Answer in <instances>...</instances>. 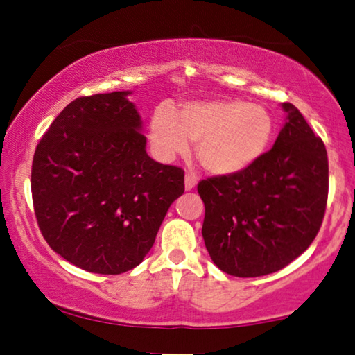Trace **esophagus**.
Here are the masks:
<instances>
[{
  "mask_svg": "<svg viewBox=\"0 0 355 355\" xmlns=\"http://www.w3.org/2000/svg\"><path fill=\"white\" fill-rule=\"evenodd\" d=\"M198 184V176L193 173L185 174V190H193Z\"/></svg>",
  "mask_w": 355,
  "mask_h": 355,
  "instance_id": "obj_1",
  "label": "esophagus"
}]
</instances>
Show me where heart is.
Segmentation results:
<instances>
[{"mask_svg": "<svg viewBox=\"0 0 355 355\" xmlns=\"http://www.w3.org/2000/svg\"><path fill=\"white\" fill-rule=\"evenodd\" d=\"M275 135L272 115L260 104L240 99L191 101L181 109L159 107L149 123V141L162 160L185 154L196 143L209 173L232 176L262 159Z\"/></svg>", "mask_w": 355, "mask_h": 355, "instance_id": "heart-1", "label": "heart"}]
</instances>
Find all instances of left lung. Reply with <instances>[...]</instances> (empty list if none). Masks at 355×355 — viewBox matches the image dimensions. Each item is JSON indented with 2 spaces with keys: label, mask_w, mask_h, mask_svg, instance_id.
<instances>
[{
  "label": "left lung",
  "mask_w": 355,
  "mask_h": 355,
  "mask_svg": "<svg viewBox=\"0 0 355 355\" xmlns=\"http://www.w3.org/2000/svg\"><path fill=\"white\" fill-rule=\"evenodd\" d=\"M275 145L243 173L198 184L202 237L221 271L257 277L282 270L312 245L324 218L326 146L293 104Z\"/></svg>",
  "instance_id": "1"
}]
</instances>
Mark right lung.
<instances>
[{"label":"right lung","mask_w":355,"mask_h":355,"mask_svg":"<svg viewBox=\"0 0 355 355\" xmlns=\"http://www.w3.org/2000/svg\"><path fill=\"white\" fill-rule=\"evenodd\" d=\"M130 92L71 101L35 148L31 191L51 250L89 272L121 275L151 250L184 170L146 154Z\"/></svg>","instance_id":"1"}]
</instances>
